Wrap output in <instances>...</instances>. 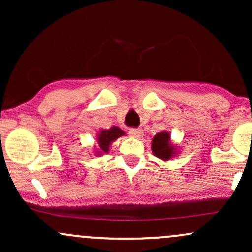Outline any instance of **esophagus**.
<instances>
[{"label":"esophagus","mask_w":252,"mask_h":252,"mask_svg":"<svg viewBox=\"0 0 252 252\" xmlns=\"http://www.w3.org/2000/svg\"><path fill=\"white\" fill-rule=\"evenodd\" d=\"M129 134L131 136H134V137H140V136H142L143 131H142V129H140V128H130Z\"/></svg>","instance_id":"esophagus-1"}]
</instances>
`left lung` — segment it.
<instances>
[{
	"label": "left lung",
	"mask_w": 252,
	"mask_h": 252,
	"mask_svg": "<svg viewBox=\"0 0 252 252\" xmlns=\"http://www.w3.org/2000/svg\"><path fill=\"white\" fill-rule=\"evenodd\" d=\"M152 149L155 156L162 158V160H168L174 154V147L170 146L169 143V134L167 132H158L153 138Z\"/></svg>",
	"instance_id": "obj_1"
}]
</instances>
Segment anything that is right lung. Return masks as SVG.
Listing matches in <instances>:
<instances>
[{
    "label": "right lung",
    "instance_id": "1",
    "mask_svg": "<svg viewBox=\"0 0 252 252\" xmlns=\"http://www.w3.org/2000/svg\"><path fill=\"white\" fill-rule=\"evenodd\" d=\"M122 135H124V131L120 128H117V126H112L109 130H102L99 132V135H98V144H99L100 152L108 153L110 143Z\"/></svg>",
    "mask_w": 252,
    "mask_h": 252
}]
</instances>
